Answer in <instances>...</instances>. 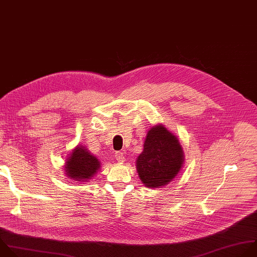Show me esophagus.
Returning <instances> with one entry per match:
<instances>
[{"label":"esophagus","mask_w":257,"mask_h":257,"mask_svg":"<svg viewBox=\"0 0 257 257\" xmlns=\"http://www.w3.org/2000/svg\"><path fill=\"white\" fill-rule=\"evenodd\" d=\"M115 158H116L119 162H123V161H125L124 154H123L122 152H120V151H118V152H116V153H115Z\"/></svg>","instance_id":"34e87169"}]
</instances>
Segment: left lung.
Wrapping results in <instances>:
<instances>
[{"mask_svg":"<svg viewBox=\"0 0 257 257\" xmlns=\"http://www.w3.org/2000/svg\"><path fill=\"white\" fill-rule=\"evenodd\" d=\"M184 151L176 135L163 125H155L146 134L136 168L146 188H160L177 177L184 163Z\"/></svg>","mask_w":257,"mask_h":257,"instance_id":"1","label":"left lung"}]
</instances>
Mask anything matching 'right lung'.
Instances as JSON below:
<instances>
[{
    "label": "right lung",
    "mask_w": 257,
    "mask_h": 257,
    "mask_svg": "<svg viewBox=\"0 0 257 257\" xmlns=\"http://www.w3.org/2000/svg\"><path fill=\"white\" fill-rule=\"evenodd\" d=\"M101 167L100 160L84 146L77 145L66 159L65 175L75 182H89Z\"/></svg>",
    "instance_id": "right-lung-1"
}]
</instances>
